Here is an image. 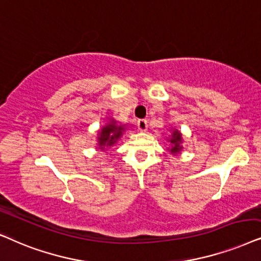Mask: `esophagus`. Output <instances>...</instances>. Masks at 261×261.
<instances>
[{"label": "esophagus", "mask_w": 261, "mask_h": 261, "mask_svg": "<svg viewBox=\"0 0 261 261\" xmlns=\"http://www.w3.org/2000/svg\"><path fill=\"white\" fill-rule=\"evenodd\" d=\"M137 125H138V128L142 131V133H145V131L148 130V121L145 119H140L137 121Z\"/></svg>", "instance_id": "34e87169"}]
</instances>
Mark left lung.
<instances>
[{
    "mask_svg": "<svg viewBox=\"0 0 261 261\" xmlns=\"http://www.w3.org/2000/svg\"><path fill=\"white\" fill-rule=\"evenodd\" d=\"M182 135L178 128H171V136L167 137V143L169 144V147L167 150L171 152L172 155H178L182 151Z\"/></svg>",
    "mask_w": 261,
    "mask_h": 261,
    "instance_id": "obj_1",
    "label": "left lung"
}]
</instances>
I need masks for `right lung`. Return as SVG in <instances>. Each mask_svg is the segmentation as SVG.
<instances>
[{
  "label": "right lung",
  "mask_w": 261,
  "mask_h": 261,
  "mask_svg": "<svg viewBox=\"0 0 261 261\" xmlns=\"http://www.w3.org/2000/svg\"><path fill=\"white\" fill-rule=\"evenodd\" d=\"M134 125H127L117 121L114 118H110L109 121L98 130L96 136V150L107 151L110 148L117 144L127 128H133Z\"/></svg>",
  "instance_id": "add662e5"
}]
</instances>
